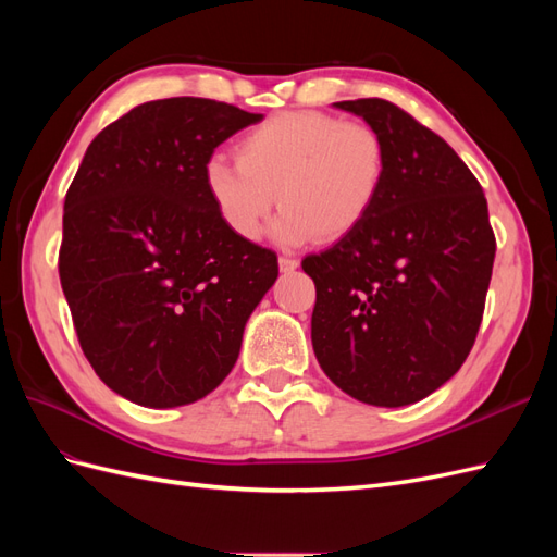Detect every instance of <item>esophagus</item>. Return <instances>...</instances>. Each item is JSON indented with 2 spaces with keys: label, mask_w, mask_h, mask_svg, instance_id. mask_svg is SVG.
Segmentation results:
<instances>
[{
  "label": "esophagus",
  "mask_w": 557,
  "mask_h": 557,
  "mask_svg": "<svg viewBox=\"0 0 557 557\" xmlns=\"http://www.w3.org/2000/svg\"><path fill=\"white\" fill-rule=\"evenodd\" d=\"M278 267H281V272L283 274H290V272H295V269L299 267V260H295V258H278Z\"/></svg>",
  "instance_id": "1"
}]
</instances>
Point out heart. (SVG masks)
I'll return each mask as SVG.
<instances>
[{
  "mask_svg": "<svg viewBox=\"0 0 557 557\" xmlns=\"http://www.w3.org/2000/svg\"><path fill=\"white\" fill-rule=\"evenodd\" d=\"M387 148L364 123H344L320 111H283L250 127L237 160L211 156L201 181L225 227L258 239L269 211H283L269 230L281 246L356 232L383 193Z\"/></svg>",
  "mask_w": 557,
  "mask_h": 557,
  "instance_id": "obj_1",
  "label": "heart"
}]
</instances>
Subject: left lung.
Returning <instances> with one entry per match:
<instances>
[{"label": "left lung", "mask_w": 557, "mask_h": 557, "mask_svg": "<svg viewBox=\"0 0 557 557\" xmlns=\"http://www.w3.org/2000/svg\"><path fill=\"white\" fill-rule=\"evenodd\" d=\"M387 148L372 215L307 256L315 283L313 352L358 401L407 407L467 360L493 276L495 234L479 181L432 129L385 99L336 102Z\"/></svg>", "instance_id": "1"}]
</instances>
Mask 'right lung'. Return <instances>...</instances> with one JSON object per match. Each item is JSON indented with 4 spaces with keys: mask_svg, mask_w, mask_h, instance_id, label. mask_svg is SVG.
I'll use <instances>...</instances> for the list:
<instances>
[{
    "mask_svg": "<svg viewBox=\"0 0 557 557\" xmlns=\"http://www.w3.org/2000/svg\"><path fill=\"white\" fill-rule=\"evenodd\" d=\"M260 121L201 97L139 104L97 134L66 190V305L95 374L134 404L215 391L278 276L276 252L232 234L201 181L213 150Z\"/></svg>",
    "mask_w": 557,
    "mask_h": 557,
    "instance_id": "1",
    "label": "right lung"
}]
</instances>
